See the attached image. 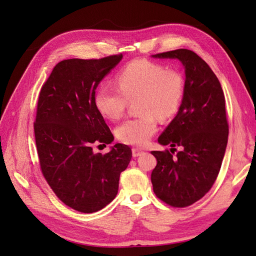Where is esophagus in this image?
<instances>
[{
	"label": "esophagus",
	"mask_w": 256,
	"mask_h": 256,
	"mask_svg": "<svg viewBox=\"0 0 256 256\" xmlns=\"http://www.w3.org/2000/svg\"><path fill=\"white\" fill-rule=\"evenodd\" d=\"M142 153H144V151L140 150V149H137V148H133V149H132V154H133L134 158H137V156H140Z\"/></svg>",
	"instance_id": "esophagus-1"
}]
</instances>
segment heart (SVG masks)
I'll return each instance as SVG.
<instances>
[{
	"label": "heart",
	"mask_w": 256,
	"mask_h": 256,
	"mask_svg": "<svg viewBox=\"0 0 256 256\" xmlns=\"http://www.w3.org/2000/svg\"><path fill=\"white\" fill-rule=\"evenodd\" d=\"M117 87L103 84L96 92L98 110L110 120H118L130 102L140 114L116 128L122 142L144 146L158 130V121L174 116L182 104L185 80L182 73L148 60H135L116 76Z\"/></svg>",
	"instance_id": "obj_1"
}]
</instances>
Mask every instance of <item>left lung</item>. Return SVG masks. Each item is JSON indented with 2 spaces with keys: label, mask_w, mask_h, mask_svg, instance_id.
<instances>
[{
  "label": "left lung",
  "mask_w": 256,
  "mask_h": 256,
  "mask_svg": "<svg viewBox=\"0 0 256 256\" xmlns=\"http://www.w3.org/2000/svg\"><path fill=\"white\" fill-rule=\"evenodd\" d=\"M176 58L185 68V92L180 110L158 142L170 151H152L158 164L151 182L156 196L173 208L199 201L215 183L226 153L228 124L224 90L215 73L187 48L152 55ZM176 146L181 150L176 156Z\"/></svg>",
  "instance_id": "8db88e82"
}]
</instances>
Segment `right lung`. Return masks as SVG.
Masks as SVG:
<instances>
[{
  "mask_svg": "<svg viewBox=\"0 0 256 256\" xmlns=\"http://www.w3.org/2000/svg\"><path fill=\"white\" fill-rule=\"evenodd\" d=\"M122 60H66L41 87L35 140L41 172L58 199L80 212H96L117 196L119 178L132 158L126 144L94 153L92 144H112L114 136L94 104L96 89Z\"/></svg>",
  "mask_w": 256,
  "mask_h": 256,
  "instance_id": "add662e5",
  "label": "right lung"
}]
</instances>
